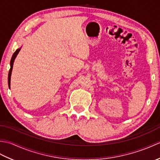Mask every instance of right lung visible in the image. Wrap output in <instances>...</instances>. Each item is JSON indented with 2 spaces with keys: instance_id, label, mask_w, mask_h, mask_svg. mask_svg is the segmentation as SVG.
Segmentation results:
<instances>
[{
  "instance_id": "add662e5",
  "label": "right lung",
  "mask_w": 160,
  "mask_h": 160,
  "mask_svg": "<svg viewBox=\"0 0 160 160\" xmlns=\"http://www.w3.org/2000/svg\"><path fill=\"white\" fill-rule=\"evenodd\" d=\"M20 50V49H18L16 52L13 53V56L12 57L11 61H10V66H11V68H10L9 71V74H8V84H9V87H10V80H11V75H12V68H13V62H14V60L16 58V57L17 56V54L18 53L19 51Z\"/></svg>"
}]
</instances>
